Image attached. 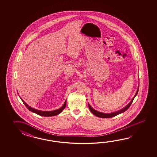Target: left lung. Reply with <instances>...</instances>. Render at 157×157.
<instances>
[{
  "label": "left lung",
  "mask_w": 157,
  "mask_h": 157,
  "mask_svg": "<svg viewBox=\"0 0 157 157\" xmlns=\"http://www.w3.org/2000/svg\"><path fill=\"white\" fill-rule=\"evenodd\" d=\"M138 91H139V88H138V89L137 90L136 93L135 94V97H133V99H132V100L131 101L130 103L128 104L127 105H126V107H124V108L123 109H121V110H118V111H117V112H113V113H101V112H99L97 111V110H95V109H93V108L90 106V105L89 104H88V106H89V109H90V111L91 112V113L94 114L95 116H96L97 117H101V118H110V117H114V116H117V115H118V114H120L123 113V112H125L126 110H127V109H128V108L130 107L131 104L132 103V101H133V99H134V98H135V97L136 96V95L137 94V93H138Z\"/></svg>",
  "instance_id": "1"
}]
</instances>
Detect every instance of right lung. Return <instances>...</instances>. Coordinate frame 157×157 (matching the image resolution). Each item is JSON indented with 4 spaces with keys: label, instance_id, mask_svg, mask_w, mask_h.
Instances as JSON below:
<instances>
[{
    "label": "right lung",
    "instance_id": "right-lung-1",
    "mask_svg": "<svg viewBox=\"0 0 157 157\" xmlns=\"http://www.w3.org/2000/svg\"><path fill=\"white\" fill-rule=\"evenodd\" d=\"M21 100L29 110H30L32 112H33L39 115V116H44V117H52V116H56L57 114H59L62 112V110H63L66 106V100L64 103L63 105L58 109L53 110V111H41V110H37L35 109H33L31 107H29L27 104H26L25 101H24V100H22V99H21Z\"/></svg>",
    "mask_w": 157,
    "mask_h": 157
}]
</instances>
